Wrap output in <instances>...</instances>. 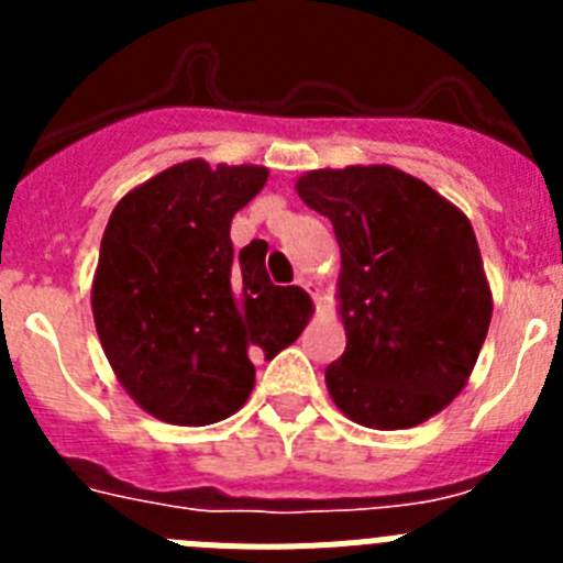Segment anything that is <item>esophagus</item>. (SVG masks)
I'll list each match as a JSON object with an SVG mask.
<instances>
[{
    "mask_svg": "<svg viewBox=\"0 0 563 563\" xmlns=\"http://www.w3.org/2000/svg\"><path fill=\"white\" fill-rule=\"evenodd\" d=\"M298 285L305 287V290L316 298V305L321 301V285H318V282H312V278H307V276H298Z\"/></svg>",
    "mask_w": 563,
    "mask_h": 563,
    "instance_id": "34e87169",
    "label": "esophagus"
}]
</instances>
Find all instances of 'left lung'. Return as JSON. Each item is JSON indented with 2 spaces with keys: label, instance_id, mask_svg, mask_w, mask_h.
<instances>
[{
  "label": "left lung",
  "instance_id": "8db88e82",
  "mask_svg": "<svg viewBox=\"0 0 563 563\" xmlns=\"http://www.w3.org/2000/svg\"><path fill=\"white\" fill-rule=\"evenodd\" d=\"M296 191L332 222L341 247L346 350L327 366L332 402L377 431L440 415L465 389L494 312L471 220L380 163L316 168Z\"/></svg>",
  "mask_w": 563,
  "mask_h": 563
}]
</instances>
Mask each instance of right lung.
Returning <instances> with one entry per match:
<instances>
[{
    "label": "right lung",
    "instance_id": "right-lung-1",
    "mask_svg": "<svg viewBox=\"0 0 563 563\" xmlns=\"http://www.w3.org/2000/svg\"><path fill=\"white\" fill-rule=\"evenodd\" d=\"M265 166L177 163L134 186L107 222L92 278L103 355L143 411L211 426L253 391V355L290 346L312 312L276 287L253 245L233 256L231 220L267 183Z\"/></svg>",
    "mask_w": 563,
    "mask_h": 563
}]
</instances>
